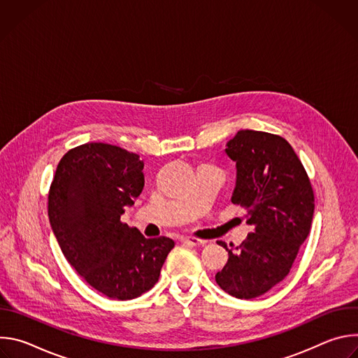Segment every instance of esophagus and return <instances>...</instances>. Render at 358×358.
Wrapping results in <instances>:
<instances>
[{
  "mask_svg": "<svg viewBox=\"0 0 358 358\" xmlns=\"http://www.w3.org/2000/svg\"><path fill=\"white\" fill-rule=\"evenodd\" d=\"M182 242H184V243H187V245H192V246H203V245L207 243V241L198 239V238H192V236L184 238V239H182Z\"/></svg>",
  "mask_w": 358,
  "mask_h": 358,
  "instance_id": "esophagus-1",
  "label": "esophagus"
}]
</instances>
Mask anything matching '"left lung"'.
I'll return each instance as SVG.
<instances>
[{"label": "left lung", "instance_id": "1", "mask_svg": "<svg viewBox=\"0 0 358 358\" xmlns=\"http://www.w3.org/2000/svg\"><path fill=\"white\" fill-rule=\"evenodd\" d=\"M225 151L236 163L232 202L246 210L253 232L235 249L218 242L229 258L215 280L234 297L253 299L289 275L310 232L315 192L294 150L278 134L239 130Z\"/></svg>", "mask_w": 358, "mask_h": 358}]
</instances>
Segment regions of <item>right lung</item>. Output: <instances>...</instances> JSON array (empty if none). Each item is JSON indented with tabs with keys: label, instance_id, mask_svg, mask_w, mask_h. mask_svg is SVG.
<instances>
[{
	"label": "right lung",
	"instance_id": "1",
	"mask_svg": "<svg viewBox=\"0 0 358 358\" xmlns=\"http://www.w3.org/2000/svg\"><path fill=\"white\" fill-rule=\"evenodd\" d=\"M144 163L106 143H86L61 159L48 194V215L73 269L109 299L130 300L155 286L174 241L144 238L122 222L144 187Z\"/></svg>",
	"mask_w": 358,
	"mask_h": 358
}]
</instances>
